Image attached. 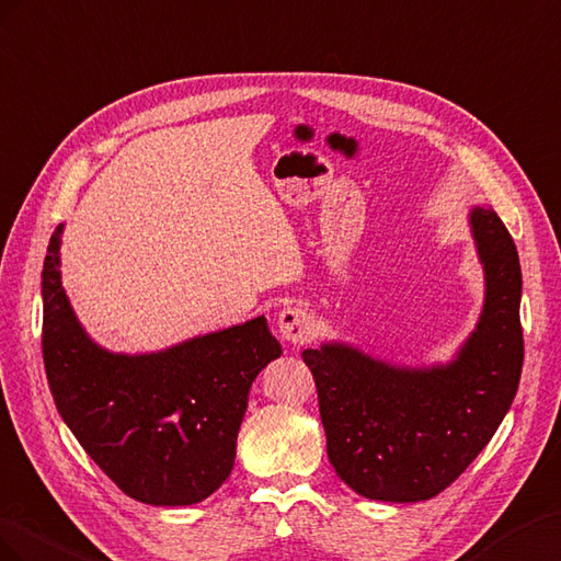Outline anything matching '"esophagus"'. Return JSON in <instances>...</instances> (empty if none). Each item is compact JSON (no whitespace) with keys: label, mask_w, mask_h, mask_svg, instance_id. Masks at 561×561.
<instances>
[{"label":"esophagus","mask_w":561,"mask_h":561,"mask_svg":"<svg viewBox=\"0 0 561 561\" xmlns=\"http://www.w3.org/2000/svg\"><path fill=\"white\" fill-rule=\"evenodd\" d=\"M277 329L284 341L289 343H308L314 335V319L308 310L298 306H286L277 317Z\"/></svg>","instance_id":"34e87169"}]
</instances>
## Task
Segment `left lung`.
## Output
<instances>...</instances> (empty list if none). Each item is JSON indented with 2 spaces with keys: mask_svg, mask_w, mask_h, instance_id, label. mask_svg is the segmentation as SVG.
<instances>
[{
  "mask_svg": "<svg viewBox=\"0 0 561 561\" xmlns=\"http://www.w3.org/2000/svg\"><path fill=\"white\" fill-rule=\"evenodd\" d=\"M470 232L484 267V306L451 362L399 366L341 341L302 350L331 466L364 499L419 503L454 484L517 394L524 362L517 247L489 206H472Z\"/></svg>",
  "mask_w": 561,
  "mask_h": 561,
  "instance_id": "1",
  "label": "left lung"
}]
</instances>
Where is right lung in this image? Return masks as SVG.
Wrapping results in <instances>:
<instances>
[{
  "mask_svg": "<svg viewBox=\"0 0 561 561\" xmlns=\"http://www.w3.org/2000/svg\"><path fill=\"white\" fill-rule=\"evenodd\" d=\"M62 222L42 270V352L54 402L112 482L148 505L199 503L234 466L249 390L282 345L261 314L159 352H110L60 282Z\"/></svg>",
  "mask_w": 561,
  "mask_h": 561,
  "instance_id": "1",
  "label": "right lung"
}]
</instances>
